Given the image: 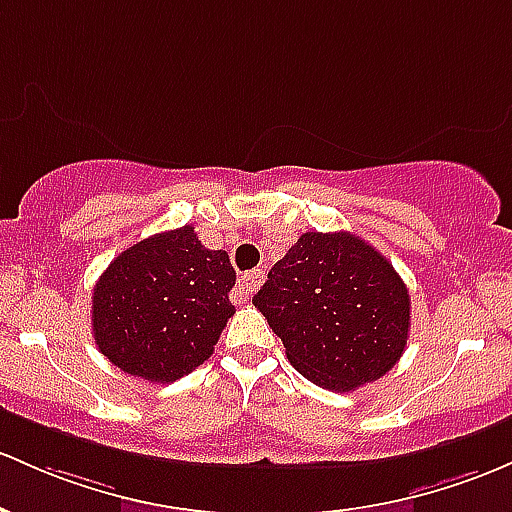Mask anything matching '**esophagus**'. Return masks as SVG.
<instances>
[{
    "instance_id": "1",
    "label": "esophagus",
    "mask_w": 512,
    "mask_h": 512,
    "mask_svg": "<svg viewBox=\"0 0 512 512\" xmlns=\"http://www.w3.org/2000/svg\"><path fill=\"white\" fill-rule=\"evenodd\" d=\"M262 279H265V272H262V269H252V272H245L243 277L238 279V284H235V289L230 291V301L245 303L252 294H255V289L262 284Z\"/></svg>"
}]
</instances>
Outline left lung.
Here are the masks:
<instances>
[{
	"label": "left lung",
	"mask_w": 512,
	"mask_h": 512,
	"mask_svg": "<svg viewBox=\"0 0 512 512\" xmlns=\"http://www.w3.org/2000/svg\"><path fill=\"white\" fill-rule=\"evenodd\" d=\"M252 303L296 372L330 391L381 379L406 350L411 296L393 265L359 235L303 233Z\"/></svg>",
	"instance_id": "8db88e82"
}]
</instances>
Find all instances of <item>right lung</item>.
<instances>
[{"mask_svg":"<svg viewBox=\"0 0 512 512\" xmlns=\"http://www.w3.org/2000/svg\"><path fill=\"white\" fill-rule=\"evenodd\" d=\"M235 269L226 250H206L192 226L123 250L92 294L99 352L121 372L170 384L213 355L228 318Z\"/></svg>","mask_w":512,"mask_h":512,"instance_id":"add662e5","label":"right lung"}]
</instances>
